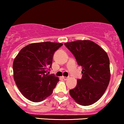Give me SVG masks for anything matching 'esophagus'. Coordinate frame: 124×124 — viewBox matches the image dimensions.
I'll use <instances>...</instances> for the list:
<instances>
[{
  "mask_svg": "<svg viewBox=\"0 0 124 124\" xmlns=\"http://www.w3.org/2000/svg\"><path fill=\"white\" fill-rule=\"evenodd\" d=\"M62 78H63V79H64L65 80H66L69 78V77H64V76H63V77H62Z\"/></svg>",
  "mask_w": 124,
  "mask_h": 124,
  "instance_id": "esophagus-1",
  "label": "esophagus"
}]
</instances>
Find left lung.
Instances as JSON below:
<instances>
[{"label":"left lung","instance_id":"1","mask_svg":"<svg viewBox=\"0 0 124 124\" xmlns=\"http://www.w3.org/2000/svg\"><path fill=\"white\" fill-rule=\"evenodd\" d=\"M64 44L83 68L82 78L69 91L70 95L79 105H92L102 97L109 84L108 56L102 47L91 40H77Z\"/></svg>","mask_w":124,"mask_h":124}]
</instances>
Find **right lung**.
I'll list each match as a JSON object with an SVG mask.
<instances>
[{
	"label": "right lung",
	"instance_id": "add662e5",
	"mask_svg": "<svg viewBox=\"0 0 124 124\" xmlns=\"http://www.w3.org/2000/svg\"><path fill=\"white\" fill-rule=\"evenodd\" d=\"M62 45L47 41L32 43L22 48L15 58L14 81L26 99L39 102L52 94L59 78L48 74L47 69L51 68L54 54Z\"/></svg>",
	"mask_w": 124,
	"mask_h": 124
}]
</instances>
